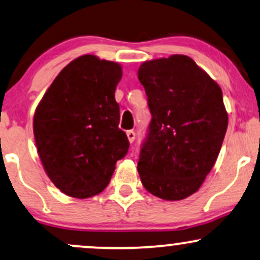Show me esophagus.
Wrapping results in <instances>:
<instances>
[{"mask_svg":"<svg viewBox=\"0 0 260 260\" xmlns=\"http://www.w3.org/2000/svg\"><path fill=\"white\" fill-rule=\"evenodd\" d=\"M127 138H128V142L129 143H133L134 139H136V133L133 132V131H127Z\"/></svg>","mask_w":260,"mask_h":260,"instance_id":"obj_1","label":"esophagus"}]
</instances>
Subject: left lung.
Returning <instances> with one entry per match:
<instances>
[{
  "label": "left lung",
  "instance_id": "1",
  "mask_svg": "<svg viewBox=\"0 0 260 260\" xmlns=\"http://www.w3.org/2000/svg\"><path fill=\"white\" fill-rule=\"evenodd\" d=\"M138 77L152 116L140 180L154 196L184 200L201 187L219 155L228 128L221 88L183 54L144 61Z\"/></svg>",
  "mask_w": 260,
  "mask_h": 260
}]
</instances>
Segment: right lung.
Masks as SVG:
<instances>
[{
    "label": "right lung",
    "mask_w": 260,
    "mask_h": 260,
    "mask_svg": "<svg viewBox=\"0 0 260 260\" xmlns=\"http://www.w3.org/2000/svg\"><path fill=\"white\" fill-rule=\"evenodd\" d=\"M118 62L84 54L53 81L34 115L40 160L52 183L75 199L98 195L108 186L116 162L129 148L118 128L115 90Z\"/></svg>",
    "instance_id": "obj_1"
}]
</instances>
